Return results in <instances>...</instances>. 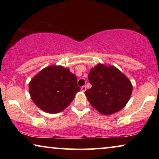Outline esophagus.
<instances>
[{
    "instance_id": "1",
    "label": "esophagus",
    "mask_w": 159,
    "mask_h": 159,
    "mask_svg": "<svg viewBox=\"0 0 159 159\" xmlns=\"http://www.w3.org/2000/svg\"><path fill=\"white\" fill-rule=\"evenodd\" d=\"M80 90H81L82 92H85L86 90V87L85 86H83V87H81V88H80Z\"/></svg>"
}]
</instances>
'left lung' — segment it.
<instances>
[{"instance_id": "8db88e82", "label": "left lung", "mask_w": 159, "mask_h": 159, "mask_svg": "<svg viewBox=\"0 0 159 159\" xmlns=\"http://www.w3.org/2000/svg\"><path fill=\"white\" fill-rule=\"evenodd\" d=\"M88 80L92 88L85 92L90 104L103 115L119 111L133 92L130 80L114 66L98 64L90 69Z\"/></svg>"}]
</instances>
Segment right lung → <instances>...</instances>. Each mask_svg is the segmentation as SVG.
<instances>
[{
  "label": "right lung",
  "instance_id": "obj_1",
  "mask_svg": "<svg viewBox=\"0 0 159 159\" xmlns=\"http://www.w3.org/2000/svg\"><path fill=\"white\" fill-rule=\"evenodd\" d=\"M31 98L43 111L57 114L68 107L80 91L77 78L60 65H50L40 71L29 84Z\"/></svg>",
  "mask_w": 159,
  "mask_h": 159
}]
</instances>
